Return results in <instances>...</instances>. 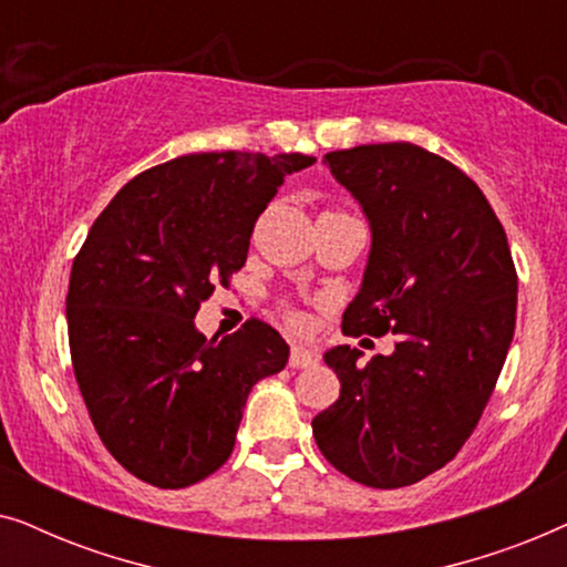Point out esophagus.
<instances>
[{
    "mask_svg": "<svg viewBox=\"0 0 567 567\" xmlns=\"http://www.w3.org/2000/svg\"><path fill=\"white\" fill-rule=\"evenodd\" d=\"M317 363V355L312 351H307V348L301 346H293L291 348V355H289V367L291 369H309Z\"/></svg>",
    "mask_w": 567,
    "mask_h": 567,
    "instance_id": "esophagus-1",
    "label": "esophagus"
}]
</instances>
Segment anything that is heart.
I'll return each mask as SVG.
<instances>
[{
	"mask_svg": "<svg viewBox=\"0 0 567 567\" xmlns=\"http://www.w3.org/2000/svg\"><path fill=\"white\" fill-rule=\"evenodd\" d=\"M284 320H286V322H289V324H297V322H299V315H297V312H293V309H291V307H284Z\"/></svg>",
	"mask_w": 567,
	"mask_h": 567,
	"instance_id": "b5f03b06",
	"label": "heart"
}]
</instances>
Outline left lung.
Here are the masks:
<instances>
[{
	"label": "left lung",
	"mask_w": 567,
	"mask_h": 567,
	"mask_svg": "<svg viewBox=\"0 0 567 567\" xmlns=\"http://www.w3.org/2000/svg\"><path fill=\"white\" fill-rule=\"evenodd\" d=\"M371 224L363 286L346 336H394L361 367L338 346L324 363L340 398L312 421L332 467L369 487H405L452 462L498 382L516 328L518 276L503 224L475 181L410 142L322 157Z\"/></svg>",
	"instance_id": "1"
}]
</instances>
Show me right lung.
<instances>
[{"mask_svg": "<svg viewBox=\"0 0 567 567\" xmlns=\"http://www.w3.org/2000/svg\"><path fill=\"white\" fill-rule=\"evenodd\" d=\"M307 154L200 152L115 193L76 252L69 351L100 441L121 467L177 491L229 460L252 384L289 346L258 317L227 338L193 317L245 266L258 216Z\"/></svg>", "mask_w": 567, "mask_h": 567, "instance_id": "obj_1", "label": "right lung"}]
</instances>
